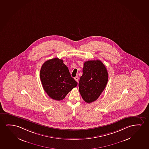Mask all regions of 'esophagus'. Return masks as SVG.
Instances as JSON below:
<instances>
[{"instance_id": "34e87169", "label": "esophagus", "mask_w": 149, "mask_h": 149, "mask_svg": "<svg viewBox=\"0 0 149 149\" xmlns=\"http://www.w3.org/2000/svg\"><path fill=\"white\" fill-rule=\"evenodd\" d=\"M74 80H76L77 82L79 81V77H78V76H76V77L74 78Z\"/></svg>"}]
</instances>
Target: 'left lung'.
I'll use <instances>...</instances> for the list:
<instances>
[{"label": "left lung", "instance_id": "obj_1", "mask_svg": "<svg viewBox=\"0 0 149 149\" xmlns=\"http://www.w3.org/2000/svg\"><path fill=\"white\" fill-rule=\"evenodd\" d=\"M108 80L107 69L100 60L85 62L79 83V92L85 102L96 101L105 89Z\"/></svg>", "mask_w": 149, "mask_h": 149}]
</instances>
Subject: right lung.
<instances>
[{
	"label": "right lung",
	"instance_id": "add662e5",
	"mask_svg": "<svg viewBox=\"0 0 149 149\" xmlns=\"http://www.w3.org/2000/svg\"><path fill=\"white\" fill-rule=\"evenodd\" d=\"M40 77L44 91L50 98L57 101L64 99L78 85L63 60L59 58L45 62L41 68Z\"/></svg>",
	"mask_w": 149,
	"mask_h": 149
}]
</instances>
